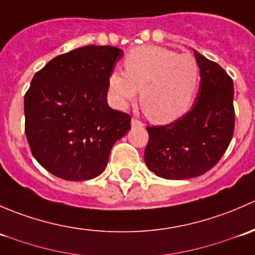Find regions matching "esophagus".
Wrapping results in <instances>:
<instances>
[{"mask_svg": "<svg viewBox=\"0 0 255 255\" xmlns=\"http://www.w3.org/2000/svg\"><path fill=\"white\" fill-rule=\"evenodd\" d=\"M132 126L133 127H135V126H143V123L139 120H137V118H132Z\"/></svg>", "mask_w": 255, "mask_h": 255, "instance_id": "1", "label": "esophagus"}]
</instances>
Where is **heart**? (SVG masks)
I'll use <instances>...</instances> for the list:
<instances>
[{
  "instance_id": "1",
  "label": "heart",
  "mask_w": 255,
  "mask_h": 255,
  "mask_svg": "<svg viewBox=\"0 0 255 255\" xmlns=\"http://www.w3.org/2000/svg\"><path fill=\"white\" fill-rule=\"evenodd\" d=\"M123 66L125 73L113 71L109 78L117 106H127L140 90V106L153 122H174L189 111L200 84V66L191 54L143 45L127 54Z\"/></svg>"
}]
</instances>
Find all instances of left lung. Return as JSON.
<instances>
[{"label": "left lung", "instance_id": "left-lung-1", "mask_svg": "<svg viewBox=\"0 0 255 255\" xmlns=\"http://www.w3.org/2000/svg\"><path fill=\"white\" fill-rule=\"evenodd\" d=\"M194 53L201 81L192 109L169 125L146 127L144 160L164 179L205 174L222 158L235 132L233 80L217 63Z\"/></svg>", "mask_w": 255, "mask_h": 255}]
</instances>
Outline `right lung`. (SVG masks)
I'll list each match as a JSON object with an SVG mask.
<instances>
[{
    "label": "right lung",
    "mask_w": 255,
    "mask_h": 255,
    "mask_svg": "<svg viewBox=\"0 0 255 255\" xmlns=\"http://www.w3.org/2000/svg\"><path fill=\"white\" fill-rule=\"evenodd\" d=\"M123 50L86 45L55 56L24 96L25 135L35 160L53 175L82 181L106 169L130 116L107 104L109 78Z\"/></svg>",
    "instance_id": "add662e5"
}]
</instances>
